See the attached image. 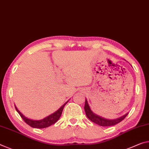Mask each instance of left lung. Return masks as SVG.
I'll return each mask as SVG.
<instances>
[{
    "mask_svg": "<svg viewBox=\"0 0 149 149\" xmlns=\"http://www.w3.org/2000/svg\"><path fill=\"white\" fill-rule=\"evenodd\" d=\"M84 109H85V111H86V114L87 115V117L89 120H91L92 122L95 123L102 127H109V126L115 125H117V123H119L122 121L126 117L127 115H128V113H127L125 115H123V116L120 117L119 118H117V119H105V118L101 117L100 115H97L92 111L90 107H89V105L88 104V102H87V99L86 100V103H85Z\"/></svg>",
    "mask_w": 149,
    "mask_h": 149,
    "instance_id": "left-lung-1",
    "label": "left lung"
}]
</instances>
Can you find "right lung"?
<instances>
[{"instance_id":"right-lung-1","label":"right lung","mask_w":149,"mask_h":149,"mask_svg":"<svg viewBox=\"0 0 149 149\" xmlns=\"http://www.w3.org/2000/svg\"><path fill=\"white\" fill-rule=\"evenodd\" d=\"M68 102V101L67 102H65L64 104L62 106V107L59 109L58 110L56 111V112L53 113L52 114L49 115L48 117H45L44 119H40V120H34V119H29V118L26 117L18 109L17 107H16V105L15 106L16 111L19 113L20 117L22 118V119L25 121L26 123H27L28 125L33 127V128L43 129V128H46V127L51 126L52 125L54 124L55 123H56L58 121V119H60V117H61V115H62V113L63 107H64V106Z\"/></svg>"}]
</instances>
